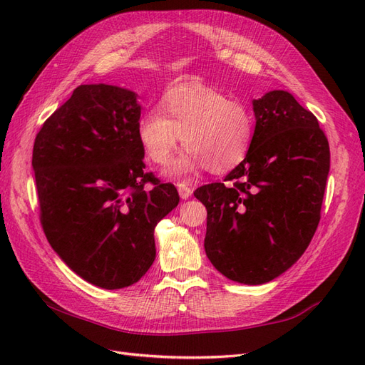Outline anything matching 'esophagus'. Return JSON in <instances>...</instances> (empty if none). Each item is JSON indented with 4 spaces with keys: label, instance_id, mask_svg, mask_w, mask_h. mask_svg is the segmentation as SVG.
Segmentation results:
<instances>
[{
    "label": "esophagus",
    "instance_id": "obj_1",
    "mask_svg": "<svg viewBox=\"0 0 365 365\" xmlns=\"http://www.w3.org/2000/svg\"><path fill=\"white\" fill-rule=\"evenodd\" d=\"M176 187H178V192H180V196L182 197V200H189V197L193 193L192 187L189 184H185V182H178V184H176Z\"/></svg>",
    "mask_w": 365,
    "mask_h": 365
}]
</instances>
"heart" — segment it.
Listing matches in <instances>:
<instances>
[{"mask_svg":"<svg viewBox=\"0 0 365 365\" xmlns=\"http://www.w3.org/2000/svg\"><path fill=\"white\" fill-rule=\"evenodd\" d=\"M254 126L245 103L215 88L185 85L165 93L158 111L140 117L137 138L146 158L158 165L172 158L181 138L187 148L165 169L170 178H181L202 168L213 173L236 168L251 148Z\"/></svg>","mask_w":365,"mask_h":365,"instance_id":"heart-1","label":"heart"}]
</instances>
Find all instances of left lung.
Masks as SVG:
<instances>
[{
  "label": "left lung",
  "mask_w": 365,
  "mask_h": 365,
  "mask_svg": "<svg viewBox=\"0 0 365 365\" xmlns=\"http://www.w3.org/2000/svg\"><path fill=\"white\" fill-rule=\"evenodd\" d=\"M256 129L245 160L227 182L195 196L207 208L204 248L227 279L262 284L302 257L315 235L330 168L317 117L288 91L252 102Z\"/></svg>",
  "instance_id": "left-lung-1"
}]
</instances>
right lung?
<instances>
[{
  "instance_id": "add662e5",
  "label": "right lung",
  "mask_w": 365,
  "mask_h": 365,
  "mask_svg": "<svg viewBox=\"0 0 365 365\" xmlns=\"http://www.w3.org/2000/svg\"><path fill=\"white\" fill-rule=\"evenodd\" d=\"M137 94L81 85L36 134L31 165L51 248L103 289L137 283L155 260V230L178 205L170 182L146 172Z\"/></svg>"
}]
</instances>
